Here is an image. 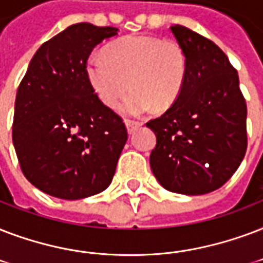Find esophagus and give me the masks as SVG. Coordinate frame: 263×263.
<instances>
[{"mask_svg": "<svg viewBox=\"0 0 263 263\" xmlns=\"http://www.w3.org/2000/svg\"><path fill=\"white\" fill-rule=\"evenodd\" d=\"M125 123H126V127H127V132H129L130 134L133 133L134 130L137 129V127L141 126V122L133 121V119H125Z\"/></svg>", "mask_w": 263, "mask_h": 263, "instance_id": "obj_1", "label": "esophagus"}]
</instances>
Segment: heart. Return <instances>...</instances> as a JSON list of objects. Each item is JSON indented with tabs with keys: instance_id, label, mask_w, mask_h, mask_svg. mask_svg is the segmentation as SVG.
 <instances>
[{
	"instance_id": "obj_1",
	"label": "heart",
	"mask_w": 263,
	"mask_h": 263,
	"mask_svg": "<svg viewBox=\"0 0 263 263\" xmlns=\"http://www.w3.org/2000/svg\"><path fill=\"white\" fill-rule=\"evenodd\" d=\"M86 74L96 95L108 107L117 105L132 87L119 109L138 117L154 105L167 108L178 99L188 74V58L177 41L127 35L109 45L107 56L91 54Z\"/></svg>"
}]
</instances>
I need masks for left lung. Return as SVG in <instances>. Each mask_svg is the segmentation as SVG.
Segmentation results:
<instances>
[{
  "label": "left lung",
  "instance_id": "left-lung-1",
  "mask_svg": "<svg viewBox=\"0 0 263 263\" xmlns=\"http://www.w3.org/2000/svg\"><path fill=\"white\" fill-rule=\"evenodd\" d=\"M188 58L178 99L146 126L156 134L151 168L160 185L181 195L221 188L247 151V104L239 75L209 38L176 24L170 27Z\"/></svg>",
  "mask_w": 263,
  "mask_h": 263
}]
</instances>
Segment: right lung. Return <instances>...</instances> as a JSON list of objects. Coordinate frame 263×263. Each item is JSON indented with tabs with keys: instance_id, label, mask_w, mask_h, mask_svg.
Listing matches in <instances>:
<instances>
[{
	"instance_id": "add662e5",
	"label": "right lung",
	"mask_w": 263,
	"mask_h": 263,
	"mask_svg": "<svg viewBox=\"0 0 263 263\" xmlns=\"http://www.w3.org/2000/svg\"><path fill=\"white\" fill-rule=\"evenodd\" d=\"M117 34L72 24L41 45L17 87L12 138L20 168L50 196L83 199L112 181L127 130L95 93L86 63L96 45Z\"/></svg>"
}]
</instances>
